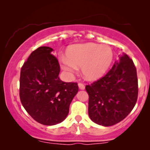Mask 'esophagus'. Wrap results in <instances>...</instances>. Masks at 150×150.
Returning <instances> with one entry per match:
<instances>
[{
    "label": "esophagus",
    "instance_id": "34e87169",
    "mask_svg": "<svg viewBox=\"0 0 150 150\" xmlns=\"http://www.w3.org/2000/svg\"><path fill=\"white\" fill-rule=\"evenodd\" d=\"M78 87H79V88H80V89H82V90H83V89H85V85H84L82 83H78Z\"/></svg>",
    "mask_w": 150,
    "mask_h": 150
}]
</instances>
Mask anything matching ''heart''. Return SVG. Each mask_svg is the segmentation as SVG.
<instances>
[{"label": "heart", "instance_id": "obj_1", "mask_svg": "<svg viewBox=\"0 0 150 150\" xmlns=\"http://www.w3.org/2000/svg\"><path fill=\"white\" fill-rule=\"evenodd\" d=\"M67 58L61 60L63 69L74 74L81 67L82 75L88 80H96L106 73L113 59V52L110 46L87 43L70 46Z\"/></svg>", "mask_w": 150, "mask_h": 150}]
</instances>
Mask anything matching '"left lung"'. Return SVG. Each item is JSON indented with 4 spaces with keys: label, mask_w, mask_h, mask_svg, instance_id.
<instances>
[{
    "label": "left lung",
    "mask_w": 150,
    "mask_h": 150,
    "mask_svg": "<svg viewBox=\"0 0 150 150\" xmlns=\"http://www.w3.org/2000/svg\"><path fill=\"white\" fill-rule=\"evenodd\" d=\"M88 113L93 122L111 126L123 120L136 104L138 94L137 70L123 53L104 77L86 85Z\"/></svg>",
    "instance_id": "obj_1"
}]
</instances>
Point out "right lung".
Masks as SVG:
<instances>
[{
    "instance_id": "1",
    "label": "right lung",
    "mask_w": 150,
    "mask_h": 150,
    "mask_svg": "<svg viewBox=\"0 0 150 150\" xmlns=\"http://www.w3.org/2000/svg\"><path fill=\"white\" fill-rule=\"evenodd\" d=\"M53 49L41 46L30 54L21 68L20 97L22 106L36 121L45 125L61 123L78 92L76 82L58 77L60 65Z\"/></svg>"
}]
</instances>
